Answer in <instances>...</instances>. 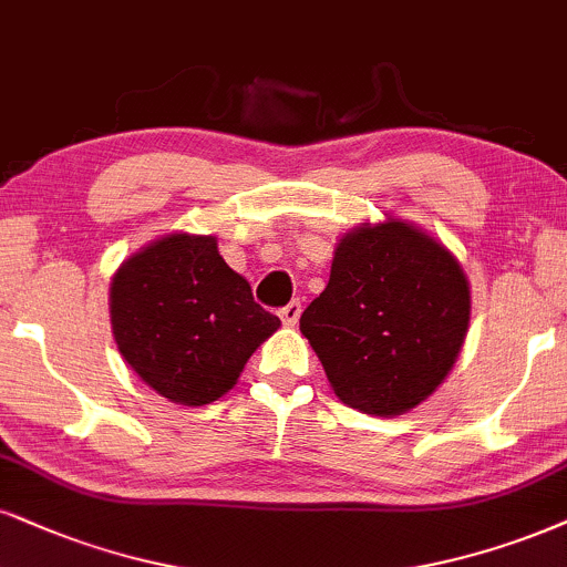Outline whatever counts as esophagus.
<instances>
[{
    "mask_svg": "<svg viewBox=\"0 0 567 567\" xmlns=\"http://www.w3.org/2000/svg\"><path fill=\"white\" fill-rule=\"evenodd\" d=\"M278 316H281V320L286 326H295L297 320H299V316H302V302H299V299H295V302H289L286 307H281V312H278Z\"/></svg>",
    "mask_w": 567,
    "mask_h": 567,
    "instance_id": "esophagus-1",
    "label": "esophagus"
}]
</instances>
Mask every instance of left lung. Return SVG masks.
Segmentation results:
<instances>
[{
	"mask_svg": "<svg viewBox=\"0 0 567 567\" xmlns=\"http://www.w3.org/2000/svg\"><path fill=\"white\" fill-rule=\"evenodd\" d=\"M471 320V289L457 260L400 220L358 228L339 241L326 291L299 328L349 408L400 415L444 381Z\"/></svg>",
	"mask_w": 567,
	"mask_h": 567,
	"instance_id": "left-lung-1",
	"label": "left lung"
}]
</instances>
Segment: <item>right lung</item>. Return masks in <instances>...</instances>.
I'll list each match as a JSON object with an SVG mask.
<instances>
[{
	"label": "right lung",
	"instance_id": "right-lung-1",
	"mask_svg": "<svg viewBox=\"0 0 567 567\" xmlns=\"http://www.w3.org/2000/svg\"><path fill=\"white\" fill-rule=\"evenodd\" d=\"M117 349L171 402L199 408L234 386L281 326L218 255L213 236H165L121 265L110 291Z\"/></svg>",
	"mask_w": 567,
	"mask_h": 567
}]
</instances>
